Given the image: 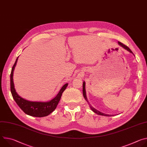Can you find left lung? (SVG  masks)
Wrapping results in <instances>:
<instances>
[{
	"mask_svg": "<svg viewBox=\"0 0 147 147\" xmlns=\"http://www.w3.org/2000/svg\"><path fill=\"white\" fill-rule=\"evenodd\" d=\"M118 44H119V45H120V46H121V47H123L124 49H126L127 51H129V52H130V53H133V52L130 50V49L128 47H127L126 45H124L123 44H122L121 42H118ZM82 92H83V96H84V97L85 99H86V100L88 102V99H87V96H86V82H85L84 81L83 82V84H82ZM90 108H91V110H92L94 112H95V113H96V114H98V115H102V116H113V115H109L104 114V113H102V112H99V111H97L96 109H95V108H93V107H92L91 106H90Z\"/></svg>",
	"mask_w": 147,
	"mask_h": 147,
	"instance_id": "obj_1",
	"label": "left lung"
}]
</instances>
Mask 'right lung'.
Listing matches in <instances>:
<instances>
[{
  "label": "right lung",
  "mask_w": 147,
  "mask_h": 147,
  "mask_svg": "<svg viewBox=\"0 0 147 147\" xmlns=\"http://www.w3.org/2000/svg\"><path fill=\"white\" fill-rule=\"evenodd\" d=\"M17 58L12 67L10 74V90L11 93L18 106L26 114L34 116L42 117L49 115L56 109L61 98L62 93L66 90L68 84H66L61 87L57 95L52 100L48 102H32L26 100L20 97L16 91L13 82V71L18 60Z\"/></svg>",
  "instance_id": "1"
}]
</instances>
